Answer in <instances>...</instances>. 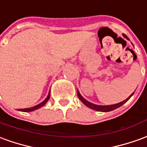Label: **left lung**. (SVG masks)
Here are the masks:
<instances>
[{"label": "left lung", "mask_w": 147, "mask_h": 147, "mask_svg": "<svg viewBox=\"0 0 147 147\" xmlns=\"http://www.w3.org/2000/svg\"><path fill=\"white\" fill-rule=\"evenodd\" d=\"M123 36L129 40V38H127V35H125L124 34H123ZM77 92H78V98L81 100V101H82V103L85 105V106H87L88 108H89V109H93V110H95V111H98V112H111V111H113V110H115V109H118V108H119V107L122 106L123 104H125L126 102L129 99L131 98L132 96H133V94H134V92H133V93H131V94L126 99V100H124L123 101L119 102V103H118V104H115V105H95V104H92V103H91V102L88 101L87 100H85V99L84 98L82 95H81V93H80V92H79L78 89L77 90Z\"/></svg>", "instance_id": "1"}]
</instances>
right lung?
Instances as JSON below:
<instances>
[{
  "label": "right lung",
  "mask_w": 147,
  "mask_h": 147,
  "mask_svg": "<svg viewBox=\"0 0 147 147\" xmlns=\"http://www.w3.org/2000/svg\"><path fill=\"white\" fill-rule=\"evenodd\" d=\"M50 96H51V92L49 91V93L47 96V98L43 100L42 102H41L40 104H38V105H35L34 107H32V108H28V109H18V111H20V112H32V111H35L36 109H40L41 107L42 106H44V105L47 104V102L48 101L49 99H50Z\"/></svg>",
  "instance_id": "right-lung-1"
}]
</instances>
